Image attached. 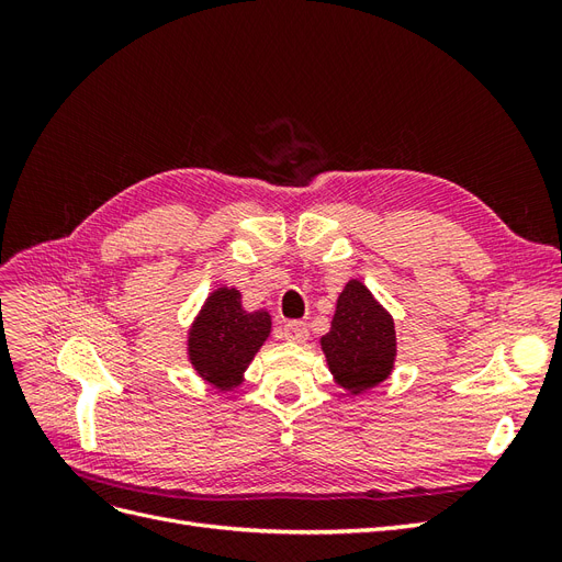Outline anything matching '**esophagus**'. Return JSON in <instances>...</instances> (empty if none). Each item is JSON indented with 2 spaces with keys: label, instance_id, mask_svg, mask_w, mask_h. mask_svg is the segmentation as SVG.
<instances>
[{
  "label": "esophagus",
  "instance_id": "34e87169",
  "mask_svg": "<svg viewBox=\"0 0 562 562\" xmlns=\"http://www.w3.org/2000/svg\"><path fill=\"white\" fill-rule=\"evenodd\" d=\"M283 337L288 339V342H304V339L310 337V333H307V326H304V323L293 321V323H285Z\"/></svg>",
  "mask_w": 562,
  "mask_h": 562
}]
</instances>
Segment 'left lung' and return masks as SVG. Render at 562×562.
<instances>
[{"label": "left lung", "instance_id": "left-lung-1", "mask_svg": "<svg viewBox=\"0 0 562 562\" xmlns=\"http://www.w3.org/2000/svg\"><path fill=\"white\" fill-rule=\"evenodd\" d=\"M394 318L359 279L347 281L337 295L330 330L321 337L335 384L351 396L380 386L396 363Z\"/></svg>", "mask_w": 562, "mask_h": 562}]
</instances>
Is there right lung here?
I'll return each mask as SVG.
<instances>
[{
	"instance_id": "obj_1",
	"label": "right lung",
	"mask_w": 562,
	"mask_h": 562,
	"mask_svg": "<svg viewBox=\"0 0 562 562\" xmlns=\"http://www.w3.org/2000/svg\"><path fill=\"white\" fill-rule=\"evenodd\" d=\"M271 333L267 310L248 312L236 288L223 285L203 302L187 333V359L217 391H232Z\"/></svg>"
}]
</instances>
